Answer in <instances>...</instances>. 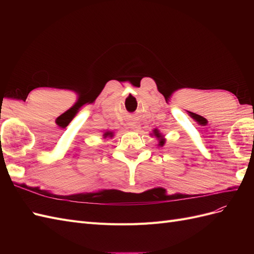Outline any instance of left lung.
Instances as JSON below:
<instances>
[{
    "instance_id": "left-lung-1",
    "label": "left lung",
    "mask_w": 254,
    "mask_h": 254,
    "mask_svg": "<svg viewBox=\"0 0 254 254\" xmlns=\"http://www.w3.org/2000/svg\"><path fill=\"white\" fill-rule=\"evenodd\" d=\"M153 135L158 137V140H159V146H163V145H164L165 139H163V135H161V133L159 132L158 129L153 130Z\"/></svg>"
}]
</instances>
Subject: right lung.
I'll return each mask as SVG.
<instances>
[{
	"mask_svg": "<svg viewBox=\"0 0 254 254\" xmlns=\"http://www.w3.org/2000/svg\"><path fill=\"white\" fill-rule=\"evenodd\" d=\"M108 134H110V132H106V133H105L104 135H105V137H106V136H107V135H108Z\"/></svg>",
	"mask_w": 254,
	"mask_h": 254,
	"instance_id": "add662e5",
	"label": "right lung"
}]
</instances>
